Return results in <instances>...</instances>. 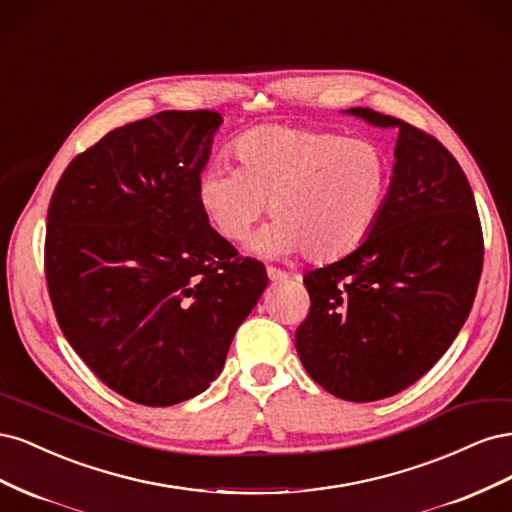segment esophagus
Listing matches in <instances>:
<instances>
[{"mask_svg": "<svg viewBox=\"0 0 512 512\" xmlns=\"http://www.w3.org/2000/svg\"><path fill=\"white\" fill-rule=\"evenodd\" d=\"M267 275H269L271 282H284V280H288V273L282 271V269H277V267H267Z\"/></svg>", "mask_w": 512, "mask_h": 512, "instance_id": "obj_1", "label": "esophagus"}]
</instances>
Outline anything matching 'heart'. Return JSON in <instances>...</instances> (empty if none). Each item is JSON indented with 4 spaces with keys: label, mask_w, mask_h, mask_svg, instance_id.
I'll use <instances>...</instances> for the list:
<instances>
[{
    "label": "heart",
    "mask_w": 512,
    "mask_h": 512,
    "mask_svg": "<svg viewBox=\"0 0 512 512\" xmlns=\"http://www.w3.org/2000/svg\"><path fill=\"white\" fill-rule=\"evenodd\" d=\"M237 168L213 164L196 183V200L226 241L256 239L260 254H294L327 262L350 254L376 228L391 190V160L367 138L265 126L232 145Z\"/></svg>",
    "instance_id": "obj_1"
}]
</instances>
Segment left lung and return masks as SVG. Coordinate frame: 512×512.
I'll use <instances>...</instances> for the list:
<instances>
[{
    "label": "left lung",
    "mask_w": 512,
    "mask_h": 512,
    "mask_svg": "<svg viewBox=\"0 0 512 512\" xmlns=\"http://www.w3.org/2000/svg\"><path fill=\"white\" fill-rule=\"evenodd\" d=\"M348 113L399 130L391 190L354 252L305 273L312 305L294 346L324 391L363 404L408 389L453 344L485 245L470 183L438 138L371 108Z\"/></svg>",
    "instance_id": "1"
}]
</instances>
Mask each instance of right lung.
Here are the masks:
<instances>
[{
  "mask_svg": "<svg viewBox=\"0 0 512 512\" xmlns=\"http://www.w3.org/2000/svg\"><path fill=\"white\" fill-rule=\"evenodd\" d=\"M222 117L162 111L108 132L57 181L44 273L74 352L115 393L175 406L220 376L267 271L196 200Z\"/></svg>",
  "mask_w": 512,
  "mask_h": 512,
  "instance_id": "1",
  "label": "right lung"
}]
</instances>
